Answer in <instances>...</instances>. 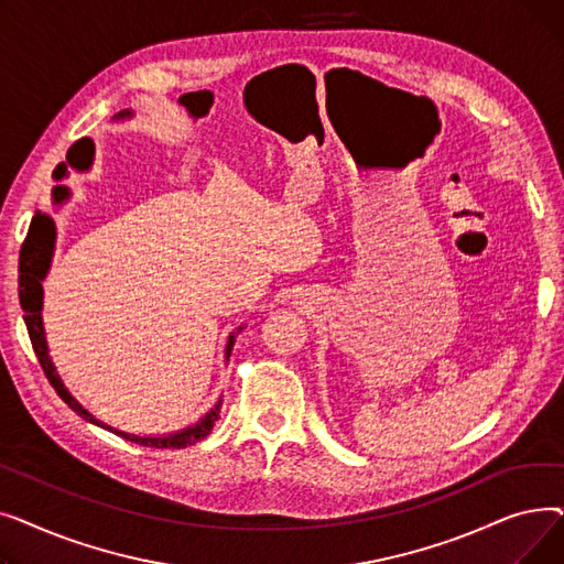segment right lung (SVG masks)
<instances>
[{"mask_svg":"<svg viewBox=\"0 0 564 564\" xmlns=\"http://www.w3.org/2000/svg\"><path fill=\"white\" fill-rule=\"evenodd\" d=\"M132 109H123L118 111L113 116V121H126V118H132ZM91 155H94V141L91 139H79L70 151H68V162H62L52 177L56 181V185L52 187V203L56 207H62L68 198H70V189L66 185H62L64 177L68 175V166L75 169V171H86L88 164H91ZM54 242H56V226H54V219L52 215L47 213H36L34 219H32V226H29V232H26V240L20 249V264H18V290H20V306L24 311V324H26V332H29V338H32V347L36 351V357L41 361V368L45 372V377L50 379L52 389L58 393V398H62L77 416H82L84 421L94 423L102 430H109L113 432L116 436H121L126 441H132V443H139V446H145V448H187V446H194L196 441L205 438L207 434H210V430L215 427V423L219 421V411H221V398L217 400V404L205 413L203 419H198L194 425L189 427H183L177 432H171V434H158V436H141V434H130V432H123L118 427H111L107 425L105 421L96 419L91 411H88L64 383L62 375H58L52 357H50V347H47V338H45V327H43V281L50 272V264H52V256H54ZM245 327H237V332H232L228 336V343H226V349H224V361L228 364L230 359V351H232V345H235V334H240Z\"/></svg>","mask_w":564,"mask_h":564,"instance_id":"obj_1","label":"right lung"}]
</instances>
